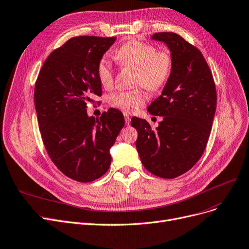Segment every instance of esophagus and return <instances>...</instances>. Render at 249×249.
Here are the masks:
<instances>
[{
  "label": "esophagus",
  "mask_w": 249,
  "mask_h": 249,
  "mask_svg": "<svg viewBox=\"0 0 249 249\" xmlns=\"http://www.w3.org/2000/svg\"><path fill=\"white\" fill-rule=\"evenodd\" d=\"M124 118H125V123L127 124V125H129L130 124V115H129L128 113H124Z\"/></svg>",
  "instance_id": "obj_1"
}]
</instances>
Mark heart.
Wrapping results in <instances>:
<instances>
[{
    "label": "heart",
    "mask_w": 249,
    "mask_h": 249,
    "mask_svg": "<svg viewBox=\"0 0 249 249\" xmlns=\"http://www.w3.org/2000/svg\"><path fill=\"white\" fill-rule=\"evenodd\" d=\"M115 59L122 67L136 69L135 86H143L151 91L161 89L168 82L172 71V57L167 52H158L153 45L132 40L115 53ZM96 75L104 89H109L114 82V69L110 61L102 58L96 66ZM147 100L146 93L137 89L120 90L110 95V105L125 112L138 110Z\"/></svg>",
    "instance_id": "heart-1"
}]
</instances>
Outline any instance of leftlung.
Instances as JSON below:
<instances>
[{
    "mask_svg": "<svg viewBox=\"0 0 249 249\" xmlns=\"http://www.w3.org/2000/svg\"><path fill=\"white\" fill-rule=\"evenodd\" d=\"M151 38L165 42L173 63L161 94L147 107L163 121L153 129L144 119L133 117L131 126L138 133L136 148L144 168L158 177L173 179L201 158L211 134L217 91L196 47L174 32H158Z\"/></svg>",
    "mask_w": 249,
    "mask_h": 249,
    "instance_id": "1",
    "label": "left lung"
}]
</instances>
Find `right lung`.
<instances>
[{
	"label": "right lung",
	"instance_id": "right-lung-1",
	"mask_svg": "<svg viewBox=\"0 0 249 249\" xmlns=\"http://www.w3.org/2000/svg\"><path fill=\"white\" fill-rule=\"evenodd\" d=\"M116 37L75 36L53 51L35 88L42 142L56 167L78 182L102 177L111 166L110 147L125 124L121 111L89 117L88 104L102 95L96 66ZM100 104V102H98Z\"/></svg>",
	"mask_w": 249,
	"mask_h": 249
}]
</instances>
